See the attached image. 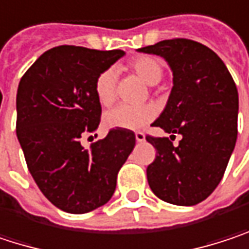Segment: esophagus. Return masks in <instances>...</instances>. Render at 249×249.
Here are the masks:
<instances>
[{"label": "esophagus", "mask_w": 249, "mask_h": 249, "mask_svg": "<svg viewBox=\"0 0 249 249\" xmlns=\"http://www.w3.org/2000/svg\"><path fill=\"white\" fill-rule=\"evenodd\" d=\"M135 138L138 142H144V133L143 132H136L135 133Z\"/></svg>", "instance_id": "obj_1"}]
</instances>
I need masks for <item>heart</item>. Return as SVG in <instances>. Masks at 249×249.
Returning <instances> with one entry per match:
<instances>
[{
    "label": "heart",
    "mask_w": 249,
    "mask_h": 249,
    "mask_svg": "<svg viewBox=\"0 0 249 249\" xmlns=\"http://www.w3.org/2000/svg\"><path fill=\"white\" fill-rule=\"evenodd\" d=\"M129 67L149 86L158 84L163 77V66L158 57L153 55H139L135 57ZM116 77L117 73L114 69L103 70L94 81V94L97 102L102 106H110L116 99ZM156 116V107L152 105L144 106H117L109 110L103 123L107 129H126V130H138L150 123Z\"/></svg>",
    "instance_id": "b5f03b06"
}]
</instances>
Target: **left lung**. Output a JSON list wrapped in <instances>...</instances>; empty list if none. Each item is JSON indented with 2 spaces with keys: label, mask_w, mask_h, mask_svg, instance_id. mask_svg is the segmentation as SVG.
<instances>
[{
  "label": "left lung",
  "mask_w": 249,
  "mask_h": 249,
  "mask_svg": "<svg viewBox=\"0 0 249 249\" xmlns=\"http://www.w3.org/2000/svg\"><path fill=\"white\" fill-rule=\"evenodd\" d=\"M163 57L173 71V87L162 114L152 126L182 135L146 136L156 149L147 182L162 201L192 206L206 199L221 182L238 135V90L224 61L201 43L173 38L139 48Z\"/></svg>",
  "instance_id": "obj_1"
}]
</instances>
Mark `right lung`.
Instances as JSON below:
<instances>
[{
	"instance_id": "obj_1",
	"label": "right lung",
	"mask_w": 249,
	"mask_h": 249,
	"mask_svg": "<svg viewBox=\"0 0 249 249\" xmlns=\"http://www.w3.org/2000/svg\"><path fill=\"white\" fill-rule=\"evenodd\" d=\"M123 55L122 50L54 47L19 80L17 138L37 186L64 212L86 213L109 202L135 147V133L126 129H111L90 149L81 144L100 123L94 81Z\"/></svg>"
}]
</instances>
